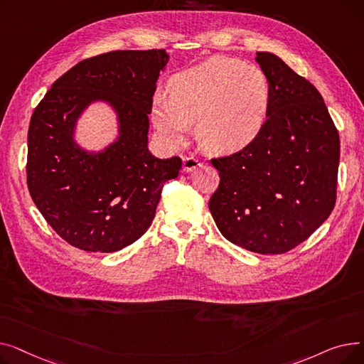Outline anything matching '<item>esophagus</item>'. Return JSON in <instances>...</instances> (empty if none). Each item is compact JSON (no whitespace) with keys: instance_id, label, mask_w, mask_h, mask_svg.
<instances>
[{"instance_id":"obj_1","label":"esophagus","mask_w":364,"mask_h":364,"mask_svg":"<svg viewBox=\"0 0 364 364\" xmlns=\"http://www.w3.org/2000/svg\"><path fill=\"white\" fill-rule=\"evenodd\" d=\"M199 165H200V161H199L196 156H193V155H188V156H184V158H183V171H184V172L193 171V169H196Z\"/></svg>"}]
</instances>
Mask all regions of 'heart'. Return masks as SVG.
Segmentation results:
<instances>
[{
    "label": "heart",
    "mask_w": 364,
    "mask_h": 364,
    "mask_svg": "<svg viewBox=\"0 0 364 364\" xmlns=\"http://www.w3.org/2000/svg\"><path fill=\"white\" fill-rule=\"evenodd\" d=\"M270 102V81L258 66L215 55L177 73L169 94L156 92L151 119L172 144L181 143L198 121L196 137L205 150L233 153L258 139Z\"/></svg>",
    "instance_id": "1"
}]
</instances>
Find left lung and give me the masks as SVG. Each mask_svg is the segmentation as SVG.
<instances>
[{
    "mask_svg": "<svg viewBox=\"0 0 364 364\" xmlns=\"http://www.w3.org/2000/svg\"><path fill=\"white\" fill-rule=\"evenodd\" d=\"M272 87L267 124L233 155L213 158L209 199L221 235L257 254H284L328 220L336 202L339 134L317 88L272 53H257Z\"/></svg>",
    "mask_w": 364,
    "mask_h": 364,
    "instance_id": "obj_1",
    "label": "left lung"
}]
</instances>
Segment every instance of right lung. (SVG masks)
Returning a JSON list of instances; mask_svg holds the SVG:
<instances>
[{
	"label": "right lung",
	"instance_id": "right-lung-1",
	"mask_svg": "<svg viewBox=\"0 0 364 364\" xmlns=\"http://www.w3.org/2000/svg\"><path fill=\"white\" fill-rule=\"evenodd\" d=\"M165 50H117L81 60L57 80L32 113L26 181L53 230L87 252H114L144 235L178 156L147 149L149 113ZM117 109L122 134L107 151L87 156L71 140L74 121L91 100Z\"/></svg>",
	"mask_w": 364,
	"mask_h": 364
}]
</instances>
